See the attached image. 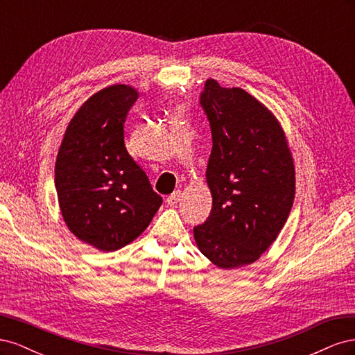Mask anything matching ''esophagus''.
<instances>
[{
	"instance_id": "1",
	"label": "esophagus",
	"mask_w": 355,
	"mask_h": 355,
	"mask_svg": "<svg viewBox=\"0 0 355 355\" xmlns=\"http://www.w3.org/2000/svg\"><path fill=\"white\" fill-rule=\"evenodd\" d=\"M180 198H182V192L180 191H175L173 194L167 197V204H168L170 207H175L176 204L180 201Z\"/></svg>"
}]
</instances>
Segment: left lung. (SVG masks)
I'll return each mask as SVG.
<instances>
[{
  "mask_svg": "<svg viewBox=\"0 0 355 355\" xmlns=\"http://www.w3.org/2000/svg\"><path fill=\"white\" fill-rule=\"evenodd\" d=\"M200 103L213 139L206 170L213 204L194 239L211 263L232 270L256 262L283 230L295 163L280 121L250 93L209 78Z\"/></svg>",
  "mask_w": 355,
  "mask_h": 355,
  "instance_id": "left-lung-1",
  "label": "left lung"
}]
</instances>
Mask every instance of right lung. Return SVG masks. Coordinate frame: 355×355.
I'll return each instance as SVG.
<instances>
[{"label": "right lung", "instance_id": "obj_1", "mask_svg": "<svg viewBox=\"0 0 355 355\" xmlns=\"http://www.w3.org/2000/svg\"><path fill=\"white\" fill-rule=\"evenodd\" d=\"M137 96L127 84L92 94L71 118L56 158L62 218L80 241L102 252L136 240L163 202L124 145V121Z\"/></svg>", "mask_w": 355, "mask_h": 355}]
</instances>
